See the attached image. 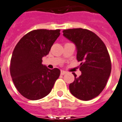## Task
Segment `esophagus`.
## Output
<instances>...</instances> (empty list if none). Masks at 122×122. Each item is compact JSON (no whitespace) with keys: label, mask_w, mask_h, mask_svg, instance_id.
<instances>
[{"label":"esophagus","mask_w":122,"mask_h":122,"mask_svg":"<svg viewBox=\"0 0 122 122\" xmlns=\"http://www.w3.org/2000/svg\"><path fill=\"white\" fill-rule=\"evenodd\" d=\"M66 73H67V71H63V70H62L61 71V75H65V74H66Z\"/></svg>","instance_id":"34e87169"}]
</instances>
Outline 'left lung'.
<instances>
[{"instance_id":"8db88e82","label":"left lung","mask_w":122,"mask_h":122,"mask_svg":"<svg viewBox=\"0 0 122 122\" xmlns=\"http://www.w3.org/2000/svg\"><path fill=\"white\" fill-rule=\"evenodd\" d=\"M63 36L75 44L76 59L81 61V75L69 85L71 93L82 100L98 97L105 88L110 75L112 64L105 44L96 34L86 29L64 30Z\"/></svg>"}]
</instances>
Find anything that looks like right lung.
Wrapping results in <instances>:
<instances>
[{
	"label": "right lung",
	"mask_w": 122,
	"mask_h": 122,
	"mask_svg": "<svg viewBox=\"0 0 122 122\" xmlns=\"http://www.w3.org/2000/svg\"><path fill=\"white\" fill-rule=\"evenodd\" d=\"M59 35L60 30H35L24 36L16 44L10 71L14 84L24 97L36 100L51 91L61 71L43 65L42 57L48 55Z\"/></svg>",
	"instance_id": "right-lung-1"
}]
</instances>
